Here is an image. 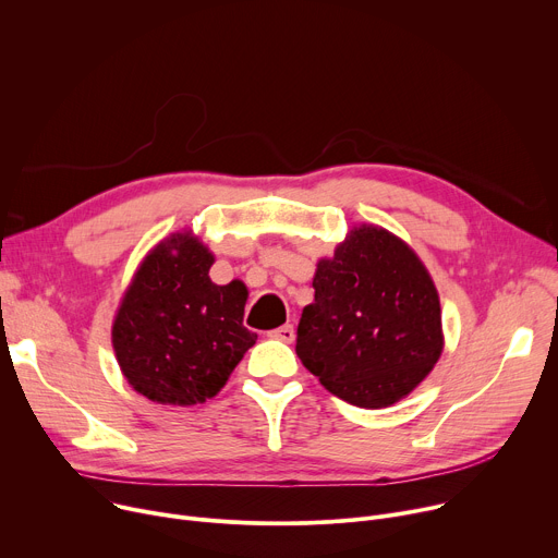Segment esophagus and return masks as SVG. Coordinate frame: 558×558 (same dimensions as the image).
<instances>
[{"mask_svg": "<svg viewBox=\"0 0 558 558\" xmlns=\"http://www.w3.org/2000/svg\"><path fill=\"white\" fill-rule=\"evenodd\" d=\"M270 339H277V341H283V343H292L294 341V328L292 326H281V328H277V330H270V335H268Z\"/></svg>", "mask_w": 558, "mask_h": 558, "instance_id": "esophagus-1", "label": "esophagus"}]
</instances>
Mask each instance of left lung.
Segmentation results:
<instances>
[{
    "instance_id": "left-lung-1",
    "label": "left lung",
    "mask_w": 558,
    "mask_h": 558,
    "mask_svg": "<svg viewBox=\"0 0 558 558\" xmlns=\"http://www.w3.org/2000/svg\"><path fill=\"white\" fill-rule=\"evenodd\" d=\"M296 354L335 397L386 408L410 395L441 356V303L412 247L379 226L352 228L317 264Z\"/></svg>"
}]
</instances>
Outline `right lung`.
<instances>
[{
	"label": "right lung",
	"mask_w": 558,
	"mask_h": 558,
	"mask_svg": "<svg viewBox=\"0 0 558 558\" xmlns=\"http://www.w3.org/2000/svg\"><path fill=\"white\" fill-rule=\"evenodd\" d=\"M208 247L191 232L159 241L137 268L112 324L126 381L161 405H197L228 381L257 335L243 328L247 290L217 286Z\"/></svg>",
	"instance_id": "add662e5"
}]
</instances>
